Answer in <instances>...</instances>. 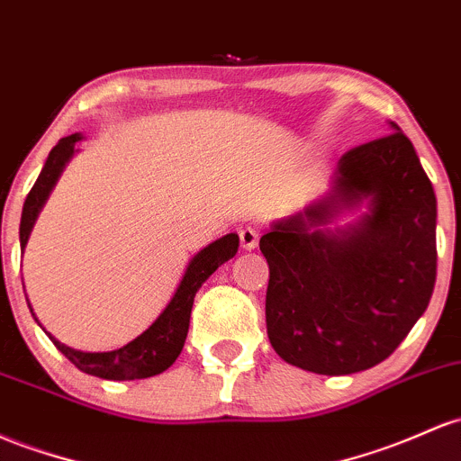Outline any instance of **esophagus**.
I'll return each mask as SVG.
<instances>
[{
	"label": "esophagus",
	"mask_w": 461,
	"mask_h": 461,
	"mask_svg": "<svg viewBox=\"0 0 461 461\" xmlns=\"http://www.w3.org/2000/svg\"><path fill=\"white\" fill-rule=\"evenodd\" d=\"M239 236H240V247L245 251H251L258 247V240H260V231H258V227L254 225H245L239 230Z\"/></svg>",
	"instance_id": "esophagus-1"
}]
</instances>
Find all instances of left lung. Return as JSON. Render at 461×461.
<instances>
[{
	"mask_svg": "<svg viewBox=\"0 0 461 461\" xmlns=\"http://www.w3.org/2000/svg\"><path fill=\"white\" fill-rule=\"evenodd\" d=\"M339 159L326 199L273 222L267 335L286 363L341 376L378 366L401 346L436 286L438 201L401 126ZM367 198L354 226L328 230L341 206Z\"/></svg>",
	"mask_w": 461,
	"mask_h": 461,
	"instance_id": "obj_1",
	"label": "left lung"
}]
</instances>
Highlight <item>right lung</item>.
<instances>
[{
  "mask_svg": "<svg viewBox=\"0 0 461 461\" xmlns=\"http://www.w3.org/2000/svg\"><path fill=\"white\" fill-rule=\"evenodd\" d=\"M80 140H83L80 133L59 140V144L50 150L48 159H45L41 175L34 181L30 194L25 196L22 225H19L22 251L23 247L28 245L30 231H32L39 212H41L45 201H48L50 192L57 185L65 164L72 159L76 144H78ZM236 251H239V234L222 236V239L207 245L205 249H201L199 254L190 260L188 269L184 273V280L176 286V293L173 295V300L168 302V306L164 308V312L157 317L149 330L141 332L138 339L126 343L124 348H118V350L111 352H80L57 341L50 332L48 337L52 339L54 346H57L80 372L91 374V376L107 378V381H135V378H149L155 376V374H161L173 366L176 357L184 350L196 291H199L201 285H203L212 273L219 269L222 262L234 258ZM30 312H32V308H30ZM32 317L37 320L34 312ZM39 326H41V323H39Z\"/></svg>",
  "mask_w": 461,
  "mask_h": 461,
  "instance_id": "add662e5",
  "label": "right lung"
}]
</instances>
